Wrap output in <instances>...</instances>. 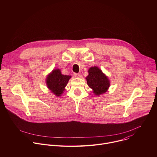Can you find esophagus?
I'll return each mask as SVG.
<instances>
[{
	"instance_id": "34e87169",
	"label": "esophagus",
	"mask_w": 157,
	"mask_h": 157,
	"mask_svg": "<svg viewBox=\"0 0 157 157\" xmlns=\"http://www.w3.org/2000/svg\"><path fill=\"white\" fill-rule=\"evenodd\" d=\"M75 76L76 78H81L82 77L81 75V74H78V73H75Z\"/></svg>"
}]
</instances>
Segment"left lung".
Segmentation results:
<instances>
[{"label": "left lung", "instance_id": "left-lung-1", "mask_svg": "<svg viewBox=\"0 0 157 157\" xmlns=\"http://www.w3.org/2000/svg\"><path fill=\"white\" fill-rule=\"evenodd\" d=\"M89 75L86 78L88 86L93 89V93L99 96L104 94L109 89L110 82L108 77L97 66L88 70Z\"/></svg>", "mask_w": 157, "mask_h": 157}]
</instances>
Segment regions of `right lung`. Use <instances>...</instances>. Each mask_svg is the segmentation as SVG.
<instances>
[{
  "instance_id": "right-lung-1",
  "label": "right lung",
  "mask_w": 157,
  "mask_h": 157,
  "mask_svg": "<svg viewBox=\"0 0 157 157\" xmlns=\"http://www.w3.org/2000/svg\"><path fill=\"white\" fill-rule=\"evenodd\" d=\"M71 78L70 75H62L60 69H54L47 76V86L56 96L60 97Z\"/></svg>"
}]
</instances>
